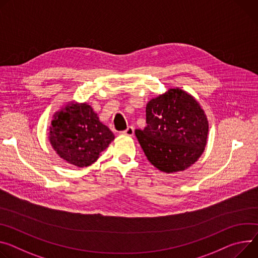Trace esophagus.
Instances as JSON below:
<instances>
[{"label": "esophagus", "mask_w": 258, "mask_h": 258, "mask_svg": "<svg viewBox=\"0 0 258 258\" xmlns=\"http://www.w3.org/2000/svg\"><path fill=\"white\" fill-rule=\"evenodd\" d=\"M134 132H135V128L133 126H128L125 131L121 132L120 135H125V136H133L134 135Z\"/></svg>", "instance_id": "34e87169"}]
</instances>
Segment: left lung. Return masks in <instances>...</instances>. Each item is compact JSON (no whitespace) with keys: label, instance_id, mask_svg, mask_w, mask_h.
Instances as JSON below:
<instances>
[{"label":"left lung","instance_id":"8db88e82","mask_svg":"<svg viewBox=\"0 0 258 258\" xmlns=\"http://www.w3.org/2000/svg\"><path fill=\"white\" fill-rule=\"evenodd\" d=\"M146 123L135 134L148 160L161 172L184 171L205 150L207 116L198 101L180 88H171L148 102Z\"/></svg>","mask_w":258,"mask_h":258}]
</instances>
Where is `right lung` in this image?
Segmentation results:
<instances>
[{"label": "right lung", "instance_id": "1", "mask_svg": "<svg viewBox=\"0 0 258 258\" xmlns=\"http://www.w3.org/2000/svg\"><path fill=\"white\" fill-rule=\"evenodd\" d=\"M113 140V133L86 103L67 105L51 121L52 148L67 162L79 168L95 162Z\"/></svg>", "mask_w": 258, "mask_h": 258}]
</instances>
